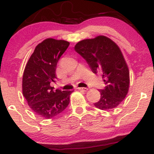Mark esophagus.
<instances>
[{
  "label": "esophagus",
  "instance_id": "1",
  "mask_svg": "<svg viewBox=\"0 0 154 154\" xmlns=\"http://www.w3.org/2000/svg\"><path fill=\"white\" fill-rule=\"evenodd\" d=\"M78 90H82V91H84V92H86L88 88H78Z\"/></svg>",
  "mask_w": 154,
  "mask_h": 154
}]
</instances>
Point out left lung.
I'll return each instance as SVG.
<instances>
[{"instance_id": "obj_1", "label": "left lung", "mask_w": 154, "mask_h": 154, "mask_svg": "<svg viewBox=\"0 0 154 154\" xmlns=\"http://www.w3.org/2000/svg\"><path fill=\"white\" fill-rule=\"evenodd\" d=\"M77 53L86 60L94 73L100 72L106 86L99 90L101 98L96 108L109 110L125 98L130 86V72L120 48L103 35L80 41L75 46Z\"/></svg>"}]
</instances>
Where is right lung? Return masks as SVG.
<instances>
[{
	"mask_svg": "<svg viewBox=\"0 0 154 154\" xmlns=\"http://www.w3.org/2000/svg\"><path fill=\"white\" fill-rule=\"evenodd\" d=\"M70 43L46 39L36 46L26 64L23 77V93L30 108L39 116L52 119L64 110L73 90L51 86L55 82L58 61Z\"/></svg>",
	"mask_w": 154,
	"mask_h": 154,
	"instance_id": "obj_1",
	"label": "right lung"
}]
</instances>
